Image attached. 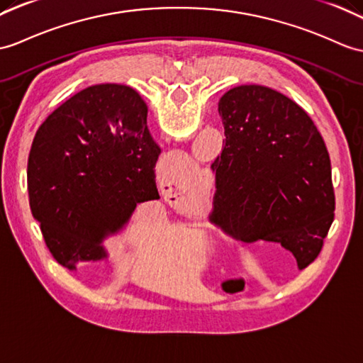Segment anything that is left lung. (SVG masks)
<instances>
[{"instance_id": "8db88e82", "label": "left lung", "mask_w": 363, "mask_h": 363, "mask_svg": "<svg viewBox=\"0 0 363 363\" xmlns=\"http://www.w3.org/2000/svg\"><path fill=\"white\" fill-rule=\"evenodd\" d=\"M224 136L215 159L212 221L280 242L305 269L334 221L331 159L317 126L280 92L227 91L218 104Z\"/></svg>"}]
</instances>
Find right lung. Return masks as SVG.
I'll use <instances>...</instances> for the list:
<instances>
[{
  "mask_svg": "<svg viewBox=\"0 0 363 363\" xmlns=\"http://www.w3.org/2000/svg\"><path fill=\"white\" fill-rule=\"evenodd\" d=\"M148 108L136 91L105 83L83 89L41 123L28 161L32 216L58 264L102 259L100 242L139 202L159 199Z\"/></svg>",
  "mask_w": 363,
  "mask_h": 363,
  "instance_id": "right-lung-1",
  "label": "right lung"
}]
</instances>
